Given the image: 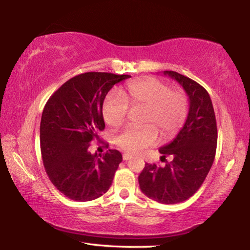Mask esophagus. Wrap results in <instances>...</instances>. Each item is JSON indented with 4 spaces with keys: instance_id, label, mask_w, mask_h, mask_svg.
I'll return each instance as SVG.
<instances>
[{
    "instance_id": "obj_1",
    "label": "esophagus",
    "mask_w": 250,
    "mask_h": 250,
    "mask_svg": "<svg viewBox=\"0 0 250 250\" xmlns=\"http://www.w3.org/2000/svg\"><path fill=\"white\" fill-rule=\"evenodd\" d=\"M131 158H132V155H130V154H128V153H125L124 155H122V159H124L125 161H128V160H130Z\"/></svg>"
}]
</instances>
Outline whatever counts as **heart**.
Wrapping results in <instances>:
<instances>
[{"label": "heart", "instance_id": "b5f03b06", "mask_svg": "<svg viewBox=\"0 0 250 250\" xmlns=\"http://www.w3.org/2000/svg\"><path fill=\"white\" fill-rule=\"evenodd\" d=\"M129 107L143 108L141 128H126L117 135L116 146L128 153H139L161 138L168 140L179 133L188 113V99L184 91L171 90L167 83L155 78L130 83L121 96L111 92L103 104L105 124L118 128L125 121Z\"/></svg>", "mask_w": 250, "mask_h": 250}]
</instances>
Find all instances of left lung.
<instances>
[{
  "label": "left lung",
  "mask_w": 250,
  "mask_h": 250,
  "mask_svg": "<svg viewBox=\"0 0 250 250\" xmlns=\"http://www.w3.org/2000/svg\"><path fill=\"white\" fill-rule=\"evenodd\" d=\"M164 75L176 80L188 96V119L176 138L161 146L164 159L172 156L166 167L146 163L139 184L146 195L162 204H176L193 196L213 166L217 145L216 118L210 97L204 87L176 71Z\"/></svg>",
  "instance_id": "left-lung-1"
}]
</instances>
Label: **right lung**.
Returning a JSON list of instances; mask_svg holds the SVG:
<instances>
[{"label":"right lung","instance_id":"add662e5","mask_svg":"<svg viewBox=\"0 0 250 250\" xmlns=\"http://www.w3.org/2000/svg\"><path fill=\"white\" fill-rule=\"evenodd\" d=\"M129 75L90 71L75 76L50 96L41 120L42 159L49 180L77 202L100 197L111 186L122 161L118 150L91 154L89 146L104 129L103 104Z\"/></svg>","mask_w":250,"mask_h":250}]
</instances>
